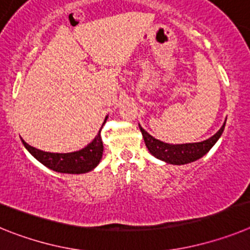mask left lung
Wrapping results in <instances>:
<instances>
[{
    "instance_id": "left-lung-1",
    "label": "left lung",
    "mask_w": 250,
    "mask_h": 250,
    "mask_svg": "<svg viewBox=\"0 0 250 250\" xmlns=\"http://www.w3.org/2000/svg\"><path fill=\"white\" fill-rule=\"evenodd\" d=\"M225 122H227V119H225ZM225 122L212 137L208 138L205 141H201V142L181 143V145L165 143L162 141L157 140V138L152 137L151 134L145 131L141 125L140 129L142 132L146 147L148 148L151 155H153L156 158L161 160V161H165L166 164L186 165L196 161V160L205 156L211 149V147L218 142V140L220 138L223 132H224Z\"/></svg>"
}]
</instances>
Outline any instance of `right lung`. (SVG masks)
Segmentation results:
<instances>
[{"label": "right lung", "instance_id": "right-lung-1", "mask_svg": "<svg viewBox=\"0 0 250 250\" xmlns=\"http://www.w3.org/2000/svg\"><path fill=\"white\" fill-rule=\"evenodd\" d=\"M107 121V118H105ZM104 121V122H105ZM102 129V128H101ZM23 146L34 156L39 162L46 166L50 170L60 173H86L94 170L98 166L103 156V142H102L101 131L95 136L94 140L88 146L79 151L68 152V153H54L45 152L30 146L22 140Z\"/></svg>", "mask_w": 250, "mask_h": 250}]
</instances>
